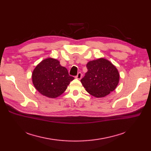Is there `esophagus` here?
I'll list each match as a JSON object with an SVG mask.
<instances>
[{"label":"esophagus","instance_id":"34e87169","mask_svg":"<svg viewBox=\"0 0 151 151\" xmlns=\"http://www.w3.org/2000/svg\"><path fill=\"white\" fill-rule=\"evenodd\" d=\"M82 77H83V75H82L81 72H79L77 75L76 76V78L77 79H81L82 78Z\"/></svg>","mask_w":151,"mask_h":151}]
</instances>
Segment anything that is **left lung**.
<instances>
[{
	"label": "left lung",
	"instance_id": "obj_1",
	"mask_svg": "<svg viewBox=\"0 0 151 151\" xmlns=\"http://www.w3.org/2000/svg\"><path fill=\"white\" fill-rule=\"evenodd\" d=\"M86 67L88 72L81 82L88 93L94 97L103 98L115 89L120 74L111 62L100 58L89 62Z\"/></svg>",
	"mask_w": 151,
	"mask_h": 151
}]
</instances>
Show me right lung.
<instances>
[{"mask_svg":"<svg viewBox=\"0 0 151 151\" xmlns=\"http://www.w3.org/2000/svg\"><path fill=\"white\" fill-rule=\"evenodd\" d=\"M74 78L69 76L67 68L61 66L57 59L48 58L36 65L32 74L36 89L42 95L55 98L64 93L70 82Z\"/></svg>","mask_w":151,"mask_h":151,"instance_id":"obj_1","label":"right lung"}]
</instances>
